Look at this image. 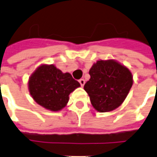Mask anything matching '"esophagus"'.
<instances>
[{"instance_id":"obj_1","label":"esophagus","mask_w":157,"mask_h":157,"mask_svg":"<svg viewBox=\"0 0 157 157\" xmlns=\"http://www.w3.org/2000/svg\"><path fill=\"white\" fill-rule=\"evenodd\" d=\"M79 82H80L81 86H84V84H85V80H84V79H80V80H79Z\"/></svg>"}]
</instances>
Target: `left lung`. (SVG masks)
<instances>
[{
  "mask_svg": "<svg viewBox=\"0 0 157 157\" xmlns=\"http://www.w3.org/2000/svg\"><path fill=\"white\" fill-rule=\"evenodd\" d=\"M91 78L84 86L93 108L110 112L121 105L133 85L128 68L115 60H99L89 71Z\"/></svg>",
  "mask_w": 157,
  "mask_h": 157,
  "instance_id": "8db88e82",
  "label": "left lung"
}]
</instances>
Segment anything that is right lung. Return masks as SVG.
I'll list each match as a JSON object with an SVG mask.
<instances>
[{
	"label": "right lung",
	"mask_w": 157,
	"mask_h": 157,
	"mask_svg": "<svg viewBox=\"0 0 157 157\" xmlns=\"http://www.w3.org/2000/svg\"><path fill=\"white\" fill-rule=\"evenodd\" d=\"M79 86L80 83L70 73H63L53 65H40L29 81V92L34 101L54 112L65 108L69 95Z\"/></svg>",
	"instance_id": "1"
}]
</instances>
